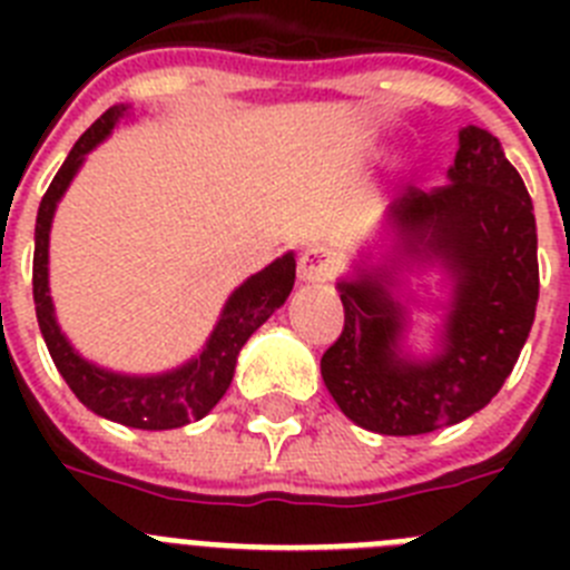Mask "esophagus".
Masks as SVG:
<instances>
[{
	"label": "esophagus",
	"mask_w": 570,
	"mask_h": 570,
	"mask_svg": "<svg viewBox=\"0 0 570 570\" xmlns=\"http://www.w3.org/2000/svg\"><path fill=\"white\" fill-rule=\"evenodd\" d=\"M336 274V262L325 248H308L299 256V279L302 282H328Z\"/></svg>",
	"instance_id": "esophagus-1"
}]
</instances>
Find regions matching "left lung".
Segmentation results:
<instances>
[{
  "instance_id": "8db88e82",
  "label": "left lung",
  "mask_w": 570,
  "mask_h": 570,
  "mask_svg": "<svg viewBox=\"0 0 570 570\" xmlns=\"http://www.w3.org/2000/svg\"><path fill=\"white\" fill-rule=\"evenodd\" d=\"M394 265L336 282L345 328L322 354V380L347 420L374 434L416 436L456 425L497 396L540 299L537 223L522 176L485 128L460 130L448 183L391 205ZM440 261L455 282L443 345L401 354L404 309L390 296L396 264Z\"/></svg>"
}]
</instances>
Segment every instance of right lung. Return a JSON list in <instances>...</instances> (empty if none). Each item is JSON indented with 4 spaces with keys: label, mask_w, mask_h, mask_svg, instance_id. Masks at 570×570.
I'll return each instance as SVG.
<instances>
[{
    "label": "right lung",
    "mask_w": 570,
    "mask_h": 570,
    "mask_svg": "<svg viewBox=\"0 0 570 570\" xmlns=\"http://www.w3.org/2000/svg\"><path fill=\"white\" fill-rule=\"evenodd\" d=\"M125 105H114L105 110L97 122L90 125L79 142L70 148L68 159L57 170L50 188L45 190L42 205L37 214V248H33V302H37L39 331L45 336V345L50 351V360L59 367L62 380L77 394V400L94 414L105 420L122 422L128 428H142V431H168V428H183L194 420H203L216 402L223 400L234 380L236 356L248 336L268 320L282 302L288 299L294 288L296 259L294 254L279 256L268 268L245 279L225 302L223 316L216 322L214 334L205 342L203 354L185 362L183 367H174L168 374L156 376H128L114 374L94 362L82 360L73 351L65 334L59 331L57 316H53V302L48 288V242L53 210L62 194L68 190L70 179L82 168L85 154L97 148L105 136L114 130V125L125 116Z\"/></svg>",
    "instance_id": "add662e5"
}]
</instances>
